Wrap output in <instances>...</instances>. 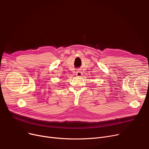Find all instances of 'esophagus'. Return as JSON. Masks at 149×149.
Masks as SVG:
<instances>
[{"mask_svg": "<svg viewBox=\"0 0 149 149\" xmlns=\"http://www.w3.org/2000/svg\"><path fill=\"white\" fill-rule=\"evenodd\" d=\"M82 73L81 71H77V72H76V75L77 76H79V77L82 76Z\"/></svg>", "mask_w": 149, "mask_h": 149, "instance_id": "obj_1", "label": "esophagus"}]
</instances>
